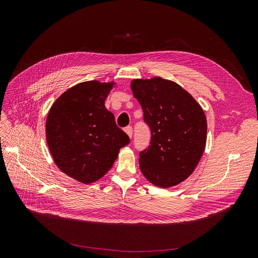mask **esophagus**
Returning a JSON list of instances; mask_svg holds the SVG:
<instances>
[{"mask_svg": "<svg viewBox=\"0 0 258 258\" xmlns=\"http://www.w3.org/2000/svg\"><path fill=\"white\" fill-rule=\"evenodd\" d=\"M124 132H126L129 138H132V127L131 126H128L124 128Z\"/></svg>", "mask_w": 258, "mask_h": 258, "instance_id": "34e87169", "label": "esophagus"}]
</instances>
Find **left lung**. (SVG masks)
I'll use <instances>...</instances> for the list:
<instances>
[{
  "label": "left lung",
  "mask_w": 258,
  "mask_h": 258,
  "mask_svg": "<svg viewBox=\"0 0 258 258\" xmlns=\"http://www.w3.org/2000/svg\"><path fill=\"white\" fill-rule=\"evenodd\" d=\"M131 90L151 129V145L140 152V169L152 184L168 188L188 177L204 154L207 118L181 86L161 77L134 80Z\"/></svg>",
  "instance_id": "left-lung-1"
}]
</instances>
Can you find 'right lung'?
I'll return each mask as SVG.
<instances>
[{
  "instance_id": "obj_1",
  "label": "right lung",
  "mask_w": 258,
  "mask_h": 258,
  "mask_svg": "<svg viewBox=\"0 0 258 258\" xmlns=\"http://www.w3.org/2000/svg\"><path fill=\"white\" fill-rule=\"evenodd\" d=\"M114 83L84 82L54 101L46 120V140L57 167L84 184L98 181L130 139L116 126L105 99Z\"/></svg>"
}]
</instances>
